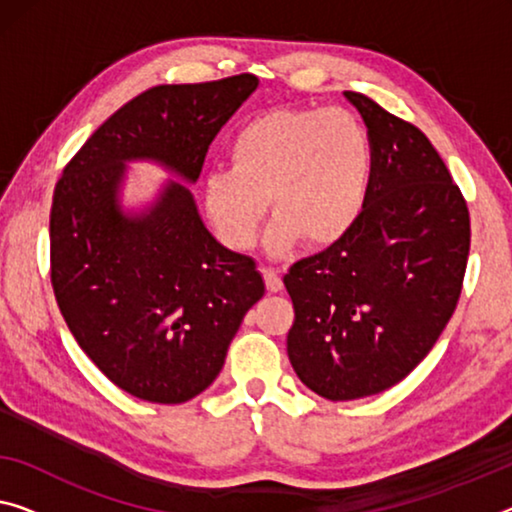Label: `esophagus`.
Listing matches in <instances>:
<instances>
[{
	"mask_svg": "<svg viewBox=\"0 0 512 512\" xmlns=\"http://www.w3.org/2000/svg\"><path fill=\"white\" fill-rule=\"evenodd\" d=\"M263 279H265V288L270 290V293H279V290L283 288V281L277 272L272 270V267H263Z\"/></svg>",
	"mask_w": 512,
	"mask_h": 512,
	"instance_id": "esophagus-1",
	"label": "esophagus"
}]
</instances>
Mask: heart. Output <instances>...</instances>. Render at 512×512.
Segmentation results:
<instances>
[{"instance_id":"b5f03b06","label":"heart","mask_w":512,"mask_h":512,"mask_svg":"<svg viewBox=\"0 0 512 512\" xmlns=\"http://www.w3.org/2000/svg\"><path fill=\"white\" fill-rule=\"evenodd\" d=\"M371 178V135L355 114L274 107L231 137L229 169L203 178L201 206L224 247L247 251L270 199L277 217L267 249L281 256L302 240L316 249L343 240L366 208Z\"/></svg>"}]
</instances>
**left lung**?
<instances>
[{
    "label": "left lung",
    "mask_w": 512,
    "mask_h": 512,
    "mask_svg": "<svg viewBox=\"0 0 512 512\" xmlns=\"http://www.w3.org/2000/svg\"><path fill=\"white\" fill-rule=\"evenodd\" d=\"M343 96L373 144L366 208L283 277L288 359L327 400L373 396L421 364L460 300L471 240L467 203L428 137L361 93Z\"/></svg>",
    "instance_id": "obj_1"
}]
</instances>
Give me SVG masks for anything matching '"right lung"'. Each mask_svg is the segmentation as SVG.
<instances>
[{
    "mask_svg": "<svg viewBox=\"0 0 512 512\" xmlns=\"http://www.w3.org/2000/svg\"><path fill=\"white\" fill-rule=\"evenodd\" d=\"M256 86L249 73L153 86L86 139L54 187L50 261L61 316L86 357L148 403H185L215 382L265 283L249 256L212 238L178 180L148 208L125 212L128 162L196 183L212 139Z\"/></svg>",
    "mask_w": 512,
    "mask_h": 512,
    "instance_id": "right-lung-1",
    "label": "right lung"
}]
</instances>
